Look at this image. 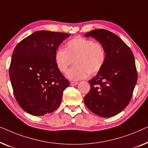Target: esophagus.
<instances>
[{
    "instance_id": "esophagus-1",
    "label": "esophagus",
    "mask_w": 148,
    "mask_h": 148,
    "mask_svg": "<svg viewBox=\"0 0 148 148\" xmlns=\"http://www.w3.org/2000/svg\"><path fill=\"white\" fill-rule=\"evenodd\" d=\"M70 86H75V85L78 84V82H73V81H71V82H70Z\"/></svg>"
}]
</instances>
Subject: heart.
Returning <instances> with one entry per match:
<instances>
[{
  "mask_svg": "<svg viewBox=\"0 0 148 148\" xmlns=\"http://www.w3.org/2000/svg\"><path fill=\"white\" fill-rule=\"evenodd\" d=\"M55 62L58 69L65 73L74 63L73 68L66 73L70 80H78L86 78L88 73L95 74L101 70L105 62L106 53L101 43L91 39L76 37L68 41L66 48L56 51Z\"/></svg>",
  "mask_w": 148,
  "mask_h": 148,
  "instance_id": "b5f03b06",
  "label": "heart"
}]
</instances>
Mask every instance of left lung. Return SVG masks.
<instances>
[{
    "instance_id": "1",
    "label": "left lung",
    "mask_w": 148,
    "mask_h": 148,
    "mask_svg": "<svg viewBox=\"0 0 148 148\" xmlns=\"http://www.w3.org/2000/svg\"><path fill=\"white\" fill-rule=\"evenodd\" d=\"M103 45L106 60L95 78L88 81L89 92L84 101L96 115L110 117L125 108L132 99L137 80L134 54L117 35L106 29H95L85 33Z\"/></svg>"
}]
</instances>
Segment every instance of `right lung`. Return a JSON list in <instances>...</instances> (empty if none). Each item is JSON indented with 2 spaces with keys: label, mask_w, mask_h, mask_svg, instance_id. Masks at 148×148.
Listing matches in <instances>:
<instances>
[{
  "label": "right lung",
  "mask_w": 148,
  "mask_h": 148,
  "mask_svg": "<svg viewBox=\"0 0 148 148\" xmlns=\"http://www.w3.org/2000/svg\"><path fill=\"white\" fill-rule=\"evenodd\" d=\"M65 33L38 31L16 45L12 55L9 76L20 107L31 115L52 113L61 103L69 81L58 69L55 53Z\"/></svg>",
  "instance_id": "obj_1"
}]
</instances>
